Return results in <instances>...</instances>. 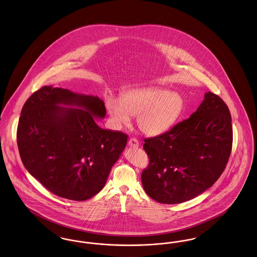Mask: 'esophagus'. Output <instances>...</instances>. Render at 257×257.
<instances>
[{"label":"esophagus","instance_id":"1","mask_svg":"<svg viewBox=\"0 0 257 257\" xmlns=\"http://www.w3.org/2000/svg\"><path fill=\"white\" fill-rule=\"evenodd\" d=\"M128 145H129L130 147H133V148H138L140 144H139V141H138L137 139L132 138V139H130V140H129V142H128Z\"/></svg>","mask_w":257,"mask_h":257}]
</instances>
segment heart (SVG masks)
<instances>
[{
    "instance_id": "obj_1",
    "label": "heart",
    "mask_w": 257,
    "mask_h": 257,
    "mask_svg": "<svg viewBox=\"0 0 257 257\" xmlns=\"http://www.w3.org/2000/svg\"><path fill=\"white\" fill-rule=\"evenodd\" d=\"M105 106L115 127L128 124L132 115L143 133L157 137L168 132L185 110V99L177 92L161 88H139L125 92L121 98L108 96Z\"/></svg>"
}]
</instances>
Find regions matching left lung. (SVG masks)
Segmentation results:
<instances>
[{
    "mask_svg": "<svg viewBox=\"0 0 257 257\" xmlns=\"http://www.w3.org/2000/svg\"><path fill=\"white\" fill-rule=\"evenodd\" d=\"M144 143L150 160L142 174L147 195L162 204L189 201L211 187L226 168L232 146L229 110L218 95L205 92L189 118Z\"/></svg>",
    "mask_w": 257,
    "mask_h": 257,
    "instance_id": "left-lung-1",
    "label": "left lung"
}]
</instances>
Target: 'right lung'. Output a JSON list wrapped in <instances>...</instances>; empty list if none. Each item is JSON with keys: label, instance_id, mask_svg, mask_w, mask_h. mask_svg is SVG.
Wrapping results in <instances>:
<instances>
[{"label": "right lung", "instance_id": "add662e5", "mask_svg": "<svg viewBox=\"0 0 257 257\" xmlns=\"http://www.w3.org/2000/svg\"><path fill=\"white\" fill-rule=\"evenodd\" d=\"M105 115L98 96L42 87L21 112L17 144L23 165L55 195L73 201L92 198L104 187L128 138L100 128L95 118Z\"/></svg>", "mask_w": 257, "mask_h": 257}]
</instances>
